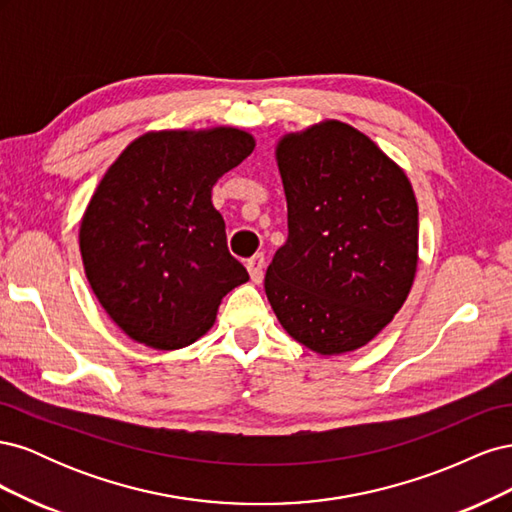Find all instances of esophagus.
<instances>
[{
  "label": "esophagus",
  "instance_id": "34e87169",
  "mask_svg": "<svg viewBox=\"0 0 512 512\" xmlns=\"http://www.w3.org/2000/svg\"><path fill=\"white\" fill-rule=\"evenodd\" d=\"M247 271H250L254 284H262V280H265V254H256L247 260Z\"/></svg>",
  "mask_w": 512,
  "mask_h": 512
}]
</instances>
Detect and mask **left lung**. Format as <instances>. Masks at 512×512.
I'll list each match as a JSON object with an SVG mask.
<instances>
[{
    "mask_svg": "<svg viewBox=\"0 0 512 512\" xmlns=\"http://www.w3.org/2000/svg\"><path fill=\"white\" fill-rule=\"evenodd\" d=\"M288 241L265 290L286 333L322 356L369 344L406 303L418 265V205L404 168L327 119L275 147Z\"/></svg>",
    "mask_w": 512,
    "mask_h": 512,
    "instance_id": "1",
    "label": "left lung"
}]
</instances>
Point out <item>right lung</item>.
<instances>
[{
    "instance_id": "right-lung-1",
    "label": "right lung",
    "mask_w": 512,
    "mask_h": 512,
    "mask_svg": "<svg viewBox=\"0 0 512 512\" xmlns=\"http://www.w3.org/2000/svg\"><path fill=\"white\" fill-rule=\"evenodd\" d=\"M250 132L160 130L108 166L79 245L104 312L138 344L179 350L203 337L226 294L250 280L226 245L211 190L254 151Z\"/></svg>"
}]
</instances>
